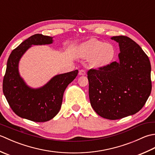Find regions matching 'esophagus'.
Instances as JSON below:
<instances>
[{
    "mask_svg": "<svg viewBox=\"0 0 155 155\" xmlns=\"http://www.w3.org/2000/svg\"><path fill=\"white\" fill-rule=\"evenodd\" d=\"M78 74L79 75H82V76H84L86 74V71L83 70V69H82V70H81L79 71V72H78Z\"/></svg>",
    "mask_w": 155,
    "mask_h": 155,
    "instance_id": "1",
    "label": "esophagus"
}]
</instances>
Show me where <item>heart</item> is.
Instances as JSON below:
<instances>
[{"label": "heart", "mask_w": 155, "mask_h": 155, "mask_svg": "<svg viewBox=\"0 0 155 155\" xmlns=\"http://www.w3.org/2000/svg\"><path fill=\"white\" fill-rule=\"evenodd\" d=\"M78 54L83 58H90L89 63L91 67L100 68L108 64L113 61L115 49L110 43L92 39L79 46Z\"/></svg>", "instance_id": "obj_1"}]
</instances>
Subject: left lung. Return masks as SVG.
<instances>
[{"instance_id": "obj_1", "label": "left lung", "mask_w": 155, "mask_h": 155, "mask_svg": "<svg viewBox=\"0 0 155 155\" xmlns=\"http://www.w3.org/2000/svg\"><path fill=\"white\" fill-rule=\"evenodd\" d=\"M119 45V62L87 72L91 107L99 116L117 120L133 115L145 104L152 89L149 58L125 36L111 37Z\"/></svg>"}]
</instances>
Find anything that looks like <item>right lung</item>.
<instances>
[{
	"label": "right lung",
	"instance_id": "right-lung-1",
	"mask_svg": "<svg viewBox=\"0 0 155 155\" xmlns=\"http://www.w3.org/2000/svg\"><path fill=\"white\" fill-rule=\"evenodd\" d=\"M52 37L36 34L23 41L10 54L2 91L10 107L18 117L38 123L50 120L61 109L64 92L78 74V70L57 74L43 87L32 88L20 76L18 63L32 45L52 43Z\"/></svg>",
	"mask_w": 155,
	"mask_h": 155
}]
</instances>
